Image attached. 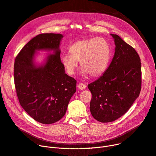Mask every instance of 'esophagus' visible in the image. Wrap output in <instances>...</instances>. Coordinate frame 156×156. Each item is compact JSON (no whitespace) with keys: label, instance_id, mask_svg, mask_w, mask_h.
Returning a JSON list of instances; mask_svg holds the SVG:
<instances>
[{"label":"esophagus","instance_id":"obj_1","mask_svg":"<svg viewBox=\"0 0 156 156\" xmlns=\"http://www.w3.org/2000/svg\"><path fill=\"white\" fill-rule=\"evenodd\" d=\"M77 87L82 90V89H86V86L85 84H82V83H79V84L77 85Z\"/></svg>","mask_w":156,"mask_h":156}]
</instances>
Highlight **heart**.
Returning a JSON list of instances; mask_svg holds the SVG:
<instances>
[{"label":"heart","instance_id":"obj_1","mask_svg":"<svg viewBox=\"0 0 156 156\" xmlns=\"http://www.w3.org/2000/svg\"><path fill=\"white\" fill-rule=\"evenodd\" d=\"M70 53H64L61 60L70 75H74L80 61L82 74L92 77L99 76L105 72L110 60L111 48L103 38L97 37L78 40L69 48Z\"/></svg>","mask_w":156,"mask_h":156}]
</instances>
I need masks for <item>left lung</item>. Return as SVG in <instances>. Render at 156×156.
Here are the masks:
<instances>
[{"label":"left lung","instance_id":"left-lung-1","mask_svg":"<svg viewBox=\"0 0 156 156\" xmlns=\"http://www.w3.org/2000/svg\"><path fill=\"white\" fill-rule=\"evenodd\" d=\"M115 52L109 67L87 85L92 94L90 111L96 120L108 123L123 115L139 97L142 86L140 58L136 50L117 34Z\"/></svg>","mask_w":156,"mask_h":156}]
</instances>
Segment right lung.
Returning a JSON list of instances; mask_svg holds the SVG:
<instances>
[{"label":"right lung","instance_id":"obj_1","mask_svg":"<svg viewBox=\"0 0 156 156\" xmlns=\"http://www.w3.org/2000/svg\"><path fill=\"white\" fill-rule=\"evenodd\" d=\"M61 34L43 33L36 36L18 53L14 66L16 94L23 108L34 120L51 124L65 115L77 81L65 73L60 60ZM53 49L43 67L34 66L36 50Z\"/></svg>","mask_w":156,"mask_h":156}]
</instances>
